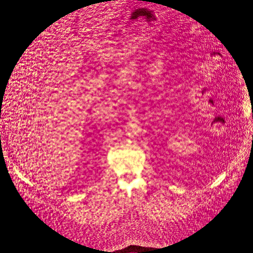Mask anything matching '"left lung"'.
<instances>
[{"label": "left lung", "mask_w": 253, "mask_h": 253, "mask_svg": "<svg viewBox=\"0 0 253 253\" xmlns=\"http://www.w3.org/2000/svg\"><path fill=\"white\" fill-rule=\"evenodd\" d=\"M252 118H253V114H252Z\"/></svg>", "instance_id": "left-lung-1"}]
</instances>
